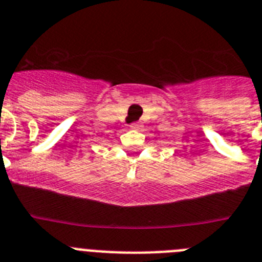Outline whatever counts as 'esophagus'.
Instances as JSON below:
<instances>
[{
	"instance_id": "34e87169",
	"label": "esophagus",
	"mask_w": 262,
	"mask_h": 262,
	"mask_svg": "<svg viewBox=\"0 0 262 262\" xmlns=\"http://www.w3.org/2000/svg\"><path fill=\"white\" fill-rule=\"evenodd\" d=\"M142 124H140L139 122H136V123H133V124H131V128L133 129H140L142 128Z\"/></svg>"
}]
</instances>
